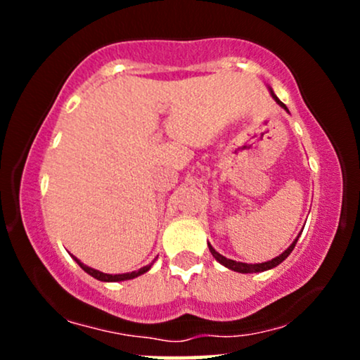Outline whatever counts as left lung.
<instances>
[{"mask_svg":"<svg viewBox=\"0 0 360 360\" xmlns=\"http://www.w3.org/2000/svg\"><path fill=\"white\" fill-rule=\"evenodd\" d=\"M267 88H269V93H271V96L274 98V101L278 103V105L281 106V108H283V110H286L288 113H289L288 106L284 105V103L281 101L278 96H276V94H274V91H272L271 86H267ZM300 235H301V233H300ZM300 235H298V237L295 238V242H292L291 245H289L288 249L283 252V254H279L278 257H274V259L267 260V262H260V264H247V262H237V260L226 259L225 255H221V254H220V252H217V250H214L213 247H212V243H208V247H210V252H212V255H213V257L217 259L218 262L221 264V266H225L226 269H230V271H235V272H240V274H252V272H264V271H269V269H274V267H278L279 264L283 262V260H286V259H288V255L291 254L292 249H295V245H296V242H298Z\"/></svg>","mask_w":360,"mask_h":360,"instance_id":"obj_1","label":"left lung"}]
</instances>
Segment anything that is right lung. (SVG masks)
Listing matches in <instances>:
<instances>
[{"instance_id":"obj_1","label":"right lung","mask_w":360,"mask_h":360,"mask_svg":"<svg viewBox=\"0 0 360 360\" xmlns=\"http://www.w3.org/2000/svg\"><path fill=\"white\" fill-rule=\"evenodd\" d=\"M71 257L76 260L77 264H79V267L84 272H88L89 276H93L94 279H98V281H103V283H118V281H128V279H134V278H139V276H142V274H146V272L150 269L152 267V264H148V266H143V267H140L139 271H131V272H123V274H105V272H101V271H98V269H93V267H89V266H86V264H82L79 259L77 257H74V255H71Z\"/></svg>"}]
</instances>
